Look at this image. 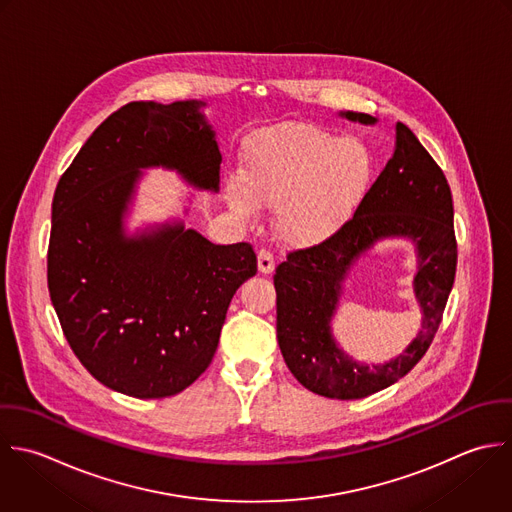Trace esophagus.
<instances>
[{"label": "esophagus", "mask_w": 512, "mask_h": 512, "mask_svg": "<svg viewBox=\"0 0 512 512\" xmlns=\"http://www.w3.org/2000/svg\"><path fill=\"white\" fill-rule=\"evenodd\" d=\"M257 269H259L261 275H271L275 271V259H273V255L269 251H265V249L259 251V255H257Z\"/></svg>", "instance_id": "1"}]
</instances>
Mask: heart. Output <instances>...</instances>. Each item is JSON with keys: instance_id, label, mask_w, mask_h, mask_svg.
Returning a JSON list of instances; mask_svg holds the SVG:
<instances>
[{"instance_id": "1", "label": "heart", "mask_w": 512, "mask_h": 512, "mask_svg": "<svg viewBox=\"0 0 512 512\" xmlns=\"http://www.w3.org/2000/svg\"><path fill=\"white\" fill-rule=\"evenodd\" d=\"M373 177L375 155L363 139L289 123L247 141L241 179L225 185V199L243 219H253L259 207H275L277 239L309 249L351 221Z\"/></svg>"}]
</instances>
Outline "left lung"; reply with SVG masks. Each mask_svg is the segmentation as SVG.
Here are the masks:
<instances>
[{
	"label": "left lung",
	"instance_id": "8db88e82",
	"mask_svg": "<svg viewBox=\"0 0 512 512\" xmlns=\"http://www.w3.org/2000/svg\"><path fill=\"white\" fill-rule=\"evenodd\" d=\"M339 115L361 125L379 121L357 111H339ZM453 217L445 173L417 135L405 123H397L393 157L353 219L329 241L289 253L275 271L279 349L305 389L329 399H363L391 387L423 359L455 283ZM389 238L409 240L416 249L414 292L422 329L401 356L369 366L340 349L332 335V319L356 263L377 242Z\"/></svg>",
	"mask_w": 512,
	"mask_h": 512
}]
</instances>
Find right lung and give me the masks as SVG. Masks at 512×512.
Here are the masks:
<instances>
[{
    "label": "right lung",
    "instance_id": "add662e5",
    "mask_svg": "<svg viewBox=\"0 0 512 512\" xmlns=\"http://www.w3.org/2000/svg\"><path fill=\"white\" fill-rule=\"evenodd\" d=\"M205 107L123 105L79 149L51 203L47 285L63 335L101 385L137 399L177 395L209 367L235 291L257 273L251 245H213L181 217L127 227L145 169L219 193Z\"/></svg>",
    "mask_w": 512,
    "mask_h": 512
}]
</instances>
